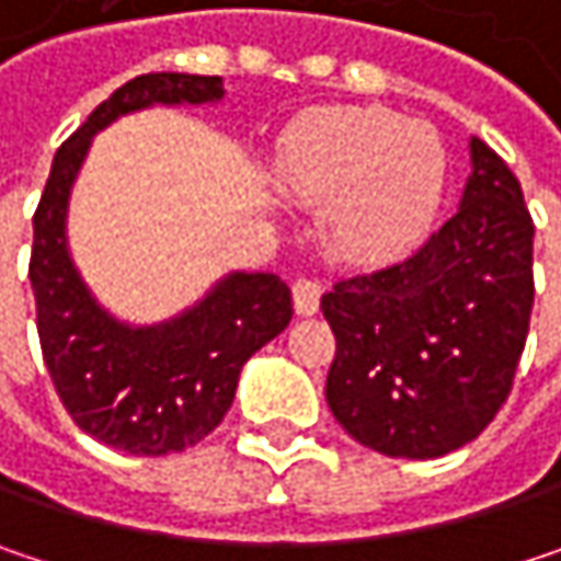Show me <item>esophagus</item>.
Wrapping results in <instances>:
<instances>
[{
	"mask_svg": "<svg viewBox=\"0 0 561 561\" xmlns=\"http://www.w3.org/2000/svg\"><path fill=\"white\" fill-rule=\"evenodd\" d=\"M291 301H295V311L298 314H314L318 305H321V285L314 279H295L291 285Z\"/></svg>",
	"mask_w": 561,
	"mask_h": 561,
	"instance_id": "34e87169",
	"label": "esophagus"
}]
</instances>
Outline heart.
<instances>
[{
  "label": "heart",
  "instance_id": "heart-1",
  "mask_svg": "<svg viewBox=\"0 0 561 561\" xmlns=\"http://www.w3.org/2000/svg\"><path fill=\"white\" fill-rule=\"evenodd\" d=\"M282 191L328 207L331 250L357 266H387L415 253L445 204L448 152L428 123L383 106H321L279 146Z\"/></svg>",
  "mask_w": 561,
  "mask_h": 561
}]
</instances>
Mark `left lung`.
<instances>
[{
  "label": "left lung",
  "mask_w": 561,
  "mask_h": 561,
  "mask_svg": "<svg viewBox=\"0 0 561 561\" xmlns=\"http://www.w3.org/2000/svg\"><path fill=\"white\" fill-rule=\"evenodd\" d=\"M337 351L328 405L387 458L474 442L513 387L533 311V220L516 174L471 139L458 214L409 260L321 298Z\"/></svg>",
  "instance_id": "obj_1"
}]
</instances>
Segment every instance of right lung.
<instances>
[{
    "label": "right lung",
    "mask_w": 561,
    "mask_h": 561,
    "mask_svg": "<svg viewBox=\"0 0 561 561\" xmlns=\"http://www.w3.org/2000/svg\"><path fill=\"white\" fill-rule=\"evenodd\" d=\"M220 100V77L142 73L123 83L57 149L35 210L28 279L48 374L73 422L129 455L159 458L210 435L233 402L243 364L291 321V291L279 276L230 273L169 321L129 324L93 298L67 247L70 191L100 129L149 106Z\"/></svg>",
    "instance_id": "add662e5"
}]
</instances>
